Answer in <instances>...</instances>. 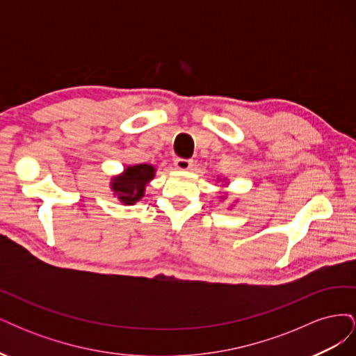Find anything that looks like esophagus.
<instances>
[{"mask_svg":"<svg viewBox=\"0 0 356 356\" xmlns=\"http://www.w3.org/2000/svg\"><path fill=\"white\" fill-rule=\"evenodd\" d=\"M174 165H175V168L179 169V170H188V169L193 166V160L178 157V159H175Z\"/></svg>","mask_w":356,"mask_h":356,"instance_id":"obj_1","label":"esophagus"}]
</instances>
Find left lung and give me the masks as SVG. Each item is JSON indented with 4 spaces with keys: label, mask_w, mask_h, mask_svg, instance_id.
I'll return each instance as SVG.
<instances>
[{
    "label": "left lung",
    "mask_w": 356,
    "mask_h": 356,
    "mask_svg": "<svg viewBox=\"0 0 356 356\" xmlns=\"http://www.w3.org/2000/svg\"><path fill=\"white\" fill-rule=\"evenodd\" d=\"M224 197H225V193H224V195H222V196H221V199H224Z\"/></svg>",
    "instance_id": "1"
}]
</instances>
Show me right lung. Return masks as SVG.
I'll list each match as a JSON object with an SVG mask.
<instances>
[{
    "label": "right lung",
    "mask_w": 356,
    "mask_h": 356,
    "mask_svg": "<svg viewBox=\"0 0 356 356\" xmlns=\"http://www.w3.org/2000/svg\"><path fill=\"white\" fill-rule=\"evenodd\" d=\"M156 175V168L148 163L126 166L120 175L111 178L113 195L123 204H135L145 195V187Z\"/></svg>",
    "instance_id": "right-lung-1"
}]
</instances>
